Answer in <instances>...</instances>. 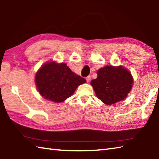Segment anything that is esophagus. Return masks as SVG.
Here are the masks:
<instances>
[{
	"label": "esophagus",
	"mask_w": 159,
	"mask_h": 159,
	"mask_svg": "<svg viewBox=\"0 0 159 159\" xmlns=\"http://www.w3.org/2000/svg\"><path fill=\"white\" fill-rule=\"evenodd\" d=\"M91 79H92V77H91V76H88L86 77V80L87 82H89Z\"/></svg>",
	"instance_id": "34e87169"
}]
</instances>
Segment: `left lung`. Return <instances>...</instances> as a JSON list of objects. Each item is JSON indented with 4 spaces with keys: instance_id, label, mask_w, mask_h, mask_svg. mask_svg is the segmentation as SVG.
I'll list each match as a JSON object with an SVG mask.
<instances>
[{
    "instance_id": "8db88e82",
    "label": "left lung",
    "mask_w": 159,
    "mask_h": 159,
    "mask_svg": "<svg viewBox=\"0 0 159 159\" xmlns=\"http://www.w3.org/2000/svg\"><path fill=\"white\" fill-rule=\"evenodd\" d=\"M98 77L91 81L96 96L106 104L123 100L130 93L133 79L130 72L122 66H107L97 72Z\"/></svg>"
}]
</instances>
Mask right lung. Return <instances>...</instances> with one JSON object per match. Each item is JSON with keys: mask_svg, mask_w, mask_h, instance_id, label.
Wrapping results in <instances>:
<instances>
[{"mask_svg": "<svg viewBox=\"0 0 159 159\" xmlns=\"http://www.w3.org/2000/svg\"><path fill=\"white\" fill-rule=\"evenodd\" d=\"M85 82V79L74 73L64 63H46L35 75L36 87L40 95L57 103L72 96L78 86Z\"/></svg>", "mask_w": 159, "mask_h": 159, "instance_id": "right-lung-1", "label": "right lung"}]
</instances>
